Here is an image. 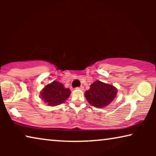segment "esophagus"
I'll use <instances>...</instances> for the list:
<instances>
[{"mask_svg": "<svg viewBox=\"0 0 156 156\" xmlns=\"http://www.w3.org/2000/svg\"><path fill=\"white\" fill-rule=\"evenodd\" d=\"M76 89H81V90H84V86H81L80 87H76Z\"/></svg>", "mask_w": 156, "mask_h": 156, "instance_id": "1", "label": "esophagus"}]
</instances>
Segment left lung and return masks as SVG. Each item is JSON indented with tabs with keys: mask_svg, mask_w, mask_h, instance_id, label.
<instances>
[{
	"mask_svg": "<svg viewBox=\"0 0 156 156\" xmlns=\"http://www.w3.org/2000/svg\"><path fill=\"white\" fill-rule=\"evenodd\" d=\"M116 94L117 89L113 85L97 80L91 84L90 89L85 91L84 95L91 106L101 108L108 105Z\"/></svg>",
	"mask_w": 156,
	"mask_h": 156,
	"instance_id": "left-lung-1",
	"label": "left lung"
}]
</instances>
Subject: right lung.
<instances>
[{"instance_id":"right-lung-1","label":"right lung","mask_w":156,"mask_h":156,"mask_svg":"<svg viewBox=\"0 0 156 156\" xmlns=\"http://www.w3.org/2000/svg\"><path fill=\"white\" fill-rule=\"evenodd\" d=\"M70 93L69 88H65L62 83L54 81L42 89L40 97L48 106H55L64 103L69 98Z\"/></svg>"}]
</instances>
